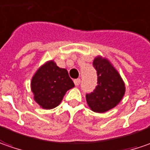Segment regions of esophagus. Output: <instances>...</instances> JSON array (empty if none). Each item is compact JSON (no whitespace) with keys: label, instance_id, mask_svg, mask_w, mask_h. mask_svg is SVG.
I'll return each instance as SVG.
<instances>
[{"label":"esophagus","instance_id":"obj_1","mask_svg":"<svg viewBox=\"0 0 150 150\" xmlns=\"http://www.w3.org/2000/svg\"><path fill=\"white\" fill-rule=\"evenodd\" d=\"M74 83H75V85L76 86H78L80 84V79H76V80H74Z\"/></svg>","mask_w":150,"mask_h":150}]
</instances>
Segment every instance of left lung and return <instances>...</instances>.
<instances>
[{"mask_svg":"<svg viewBox=\"0 0 150 150\" xmlns=\"http://www.w3.org/2000/svg\"><path fill=\"white\" fill-rule=\"evenodd\" d=\"M93 65L97 71L98 85L95 91L86 95V101L92 111L105 113L120 102L125 93V85L109 59L96 56Z\"/></svg>","mask_w":150,"mask_h":150,"instance_id":"obj_1","label":"left lung"}]
</instances>
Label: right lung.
Here are the masks:
<instances>
[{"label":"right lung","mask_w":150,"mask_h":150,"mask_svg":"<svg viewBox=\"0 0 150 150\" xmlns=\"http://www.w3.org/2000/svg\"><path fill=\"white\" fill-rule=\"evenodd\" d=\"M74 86L68 71L57 66L54 60H49L41 65L30 82L34 100L45 110L59 105L66 91Z\"/></svg>","instance_id":"add662e5"}]
</instances>
